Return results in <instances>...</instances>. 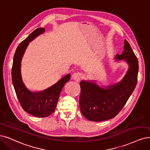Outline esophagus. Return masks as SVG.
Instances as JSON below:
<instances>
[{
  "mask_svg": "<svg viewBox=\"0 0 150 150\" xmlns=\"http://www.w3.org/2000/svg\"><path fill=\"white\" fill-rule=\"evenodd\" d=\"M82 74L80 73V72H75V73H74L71 76V78L76 81H80L82 79Z\"/></svg>",
  "mask_w": 150,
  "mask_h": 150,
  "instance_id": "esophagus-1",
  "label": "esophagus"
}]
</instances>
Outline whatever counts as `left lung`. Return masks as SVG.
<instances>
[{
    "instance_id": "1",
    "label": "left lung",
    "mask_w": 150,
    "mask_h": 150,
    "mask_svg": "<svg viewBox=\"0 0 150 150\" xmlns=\"http://www.w3.org/2000/svg\"><path fill=\"white\" fill-rule=\"evenodd\" d=\"M124 51L116 55L117 60H124L129 68L124 79L117 83L100 87L93 81L80 82V110L89 120L100 122L112 119L124 107L137 83L138 61L129 43L124 41Z\"/></svg>"
}]
</instances>
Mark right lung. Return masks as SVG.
Listing matches in <instances>:
<instances>
[{
  "instance_id": "obj_1",
  "label": "right lung",
  "mask_w": 150,
  "mask_h": 150,
  "mask_svg": "<svg viewBox=\"0 0 150 150\" xmlns=\"http://www.w3.org/2000/svg\"><path fill=\"white\" fill-rule=\"evenodd\" d=\"M44 31L45 28H39L20 43L14 54L12 68L13 85L22 108L30 114L39 117H47L55 111L60 93L70 79V74H67L54 85L39 91L30 90L24 83L21 74V59L29 42Z\"/></svg>"
}]
</instances>
